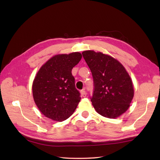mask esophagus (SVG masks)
Wrapping results in <instances>:
<instances>
[{"label": "esophagus", "instance_id": "1", "mask_svg": "<svg viewBox=\"0 0 160 160\" xmlns=\"http://www.w3.org/2000/svg\"><path fill=\"white\" fill-rule=\"evenodd\" d=\"M81 96L83 97V98H85L86 95H87V93L85 89H83L81 91Z\"/></svg>", "mask_w": 160, "mask_h": 160}]
</instances>
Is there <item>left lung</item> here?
<instances>
[{
    "label": "left lung",
    "instance_id": "1",
    "mask_svg": "<svg viewBox=\"0 0 160 160\" xmlns=\"http://www.w3.org/2000/svg\"><path fill=\"white\" fill-rule=\"evenodd\" d=\"M91 71L93 92L91 101L97 112L108 118L125 113L133 99L134 91L129 74L114 58L101 52H82Z\"/></svg>",
    "mask_w": 160,
    "mask_h": 160
}]
</instances>
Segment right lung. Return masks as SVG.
<instances>
[{
  "mask_svg": "<svg viewBox=\"0 0 160 160\" xmlns=\"http://www.w3.org/2000/svg\"><path fill=\"white\" fill-rule=\"evenodd\" d=\"M80 52L55 55L38 71L32 84L35 102L45 117L62 122L73 113L81 100L72 69L81 59Z\"/></svg>",
  "mask_w": 160,
  "mask_h": 160,
  "instance_id": "obj_1",
  "label": "right lung"
}]
</instances>
